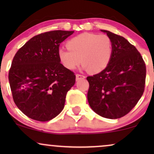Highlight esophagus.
Here are the masks:
<instances>
[{
	"label": "esophagus",
	"mask_w": 154,
	"mask_h": 154,
	"mask_svg": "<svg viewBox=\"0 0 154 154\" xmlns=\"http://www.w3.org/2000/svg\"><path fill=\"white\" fill-rule=\"evenodd\" d=\"M75 79H76V81H79V80L81 79H85V76L84 75H81V74H76L75 75Z\"/></svg>",
	"instance_id": "obj_1"
}]
</instances>
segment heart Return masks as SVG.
Masks as SVG:
<instances>
[{
	"label": "heart",
	"mask_w": 154,
	"mask_h": 154,
	"mask_svg": "<svg viewBox=\"0 0 154 154\" xmlns=\"http://www.w3.org/2000/svg\"><path fill=\"white\" fill-rule=\"evenodd\" d=\"M68 50L58 51L60 62L64 68L73 70L81 63L83 68L92 73L106 69L111 60L113 43L107 35L83 33L72 38L66 43Z\"/></svg>",
	"instance_id": "1"
}]
</instances>
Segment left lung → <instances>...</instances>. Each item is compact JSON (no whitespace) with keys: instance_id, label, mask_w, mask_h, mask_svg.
I'll return each instance as SVG.
<instances>
[{"instance_id":"8db88e82","label":"left lung","mask_w":154,"mask_h":154,"mask_svg":"<svg viewBox=\"0 0 154 154\" xmlns=\"http://www.w3.org/2000/svg\"><path fill=\"white\" fill-rule=\"evenodd\" d=\"M101 31L112 41L113 54L106 69L87 77L88 100L98 115L116 119L129 113L142 96L146 65L137 48L125 38L106 30Z\"/></svg>"}]
</instances>
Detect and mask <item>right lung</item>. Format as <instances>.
<instances>
[{
  "label": "right lung",
  "instance_id": "right-lung-1",
  "mask_svg": "<svg viewBox=\"0 0 154 154\" xmlns=\"http://www.w3.org/2000/svg\"><path fill=\"white\" fill-rule=\"evenodd\" d=\"M73 32L57 30L35 35L14 57L8 75L12 97L31 119L50 121L64 109L75 75L62 66L58 51L60 43Z\"/></svg>",
  "mask_w": 154,
  "mask_h": 154
}]
</instances>
